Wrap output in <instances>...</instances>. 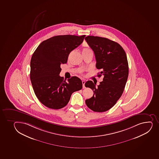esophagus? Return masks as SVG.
<instances>
[{
  "label": "esophagus",
  "instance_id": "1",
  "mask_svg": "<svg viewBox=\"0 0 159 159\" xmlns=\"http://www.w3.org/2000/svg\"><path fill=\"white\" fill-rule=\"evenodd\" d=\"M82 85H83V88L84 89L85 88V85H84V84H85V81L84 80L82 81Z\"/></svg>",
  "mask_w": 159,
  "mask_h": 159
}]
</instances>
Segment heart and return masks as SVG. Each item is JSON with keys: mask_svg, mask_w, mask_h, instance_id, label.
Segmentation results:
<instances>
[{"mask_svg": "<svg viewBox=\"0 0 159 159\" xmlns=\"http://www.w3.org/2000/svg\"><path fill=\"white\" fill-rule=\"evenodd\" d=\"M87 50H89V49H83V51H82V52H83V51H87Z\"/></svg>", "mask_w": 159, "mask_h": 159, "instance_id": "b5f03b06", "label": "heart"}]
</instances>
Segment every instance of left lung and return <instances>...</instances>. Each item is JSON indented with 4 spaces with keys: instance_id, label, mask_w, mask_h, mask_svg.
<instances>
[{
    "instance_id": "left-lung-1",
    "label": "left lung",
    "mask_w": 159,
    "mask_h": 159,
    "mask_svg": "<svg viewBox=\"0 0 159 159\" xmlns=\"http://www.w3.org/2000/svg\"><path fill=\"white\" fill-rule=\"evenodd\" d=\"M85 39L94 52L97 69L101 70L98 76H103L98 86L92 81L85 82V87L94 93L85 103L93 111L104 112L116 103L124 92L129 71L127 56L118 43L107 38L88 36Z\"/></svg>"
}]
</instances>
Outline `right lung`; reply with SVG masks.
I'll return each instance as SVG.
<instances>
[{"label": "right lung", "instance_id": "1", "mask_svg": "<svg viewBox=\"0 0 159 159\" xmlns=\"http://www.w3.org/2000/svg\"><path fill=\"white\" fill-rule=\"evenodd\" d=\"M85 35H57L41 43L32 56L30 79L36 97L48 108L65 107L72 93L82 88V81L72 77L67 82L59 75L70 52L84 41Z\"/></svg>", "mask_w": 159, "mask_h": 159}]
</instances>
